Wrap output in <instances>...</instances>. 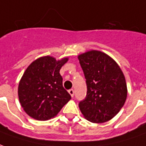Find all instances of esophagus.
Here are the masks:
<instances>
[{
	"label": "esophagus",
	"instance_id": "34e87169",
	"mask_svg": "<svg viewBox=\"0 0 146 146\" xmlns=\"http://www.w3.org/2000/svg\"><path fill=\"white\" fill-rule=\"evenodd\" d=\"M68 92H69V94H70V95L72 96V97L74 96V89H69V90H68Z\"/></svg>",
	"mask_w": 146,
	"mask_h": 146
}]
</instances>
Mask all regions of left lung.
Instances as JSON below:
<instances>
[{"instance_id": "1", "label": "left lung", "mask_w": 146, "mask_h": 146, "mask_svg": "<svg viewBox=\"0 0 146 146\" xmlns=\"http://www.w3.org/2000/svg\"><path fill=\"white\" fill-rule=\"evenodd\" d=\"M87 86L86 98L79 102L84 117L93 123L112 119L124 106L127 85L117 63L103 52L91 50L78 56Z\"/></svg>"}]
</instances>
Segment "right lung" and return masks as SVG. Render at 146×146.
Segmentation results:
<instances>
[{
	"instance_id": "1",
	"label": "right lung",
	"mask_w": 146,
	"mask_h": 146,
	"mask_svg": "<svg viewBox=\"0 0 146 146\" xmlns=\"http://www.w3.org/2000/svg\"><path fill=\"white\" fill-rule=\"evenodd\" d=\"M68 58L40 57L29 66L19 85V98L25 113L34 119L46 121L60 112L71 95L63 87L60 69Z\"/></svg>"
}]
</instances>
